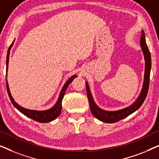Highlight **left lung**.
Segmentation results:
<instances>
[{"label":"left lung","mask_w":159,"mask_h":159,"mask_svg":"<svg viewBox=\"0 0 159 159\" xmlns=\"http://www.w3.org/2000/svg\"><path fill=\"white\" fill-rule=\"evenodd\" d=\"M140 45L141 48H142L145 60L144 82H143V88L142 89V91H141L140 96L138 97L137 101L132 106L124 108V109L116 111H106L101 109V108L98 107L96 104L95 103L94 101H93L92 95H91L90 91V88H89L88 83L86 82L87 95H88L91 112H92L93 116L95 118L99 119L100 121H103V122L106 123H115L116 121H120L138 110L142 106L143 102H144L145 98L147 96L149 88L150 72H151V58L148 48L146 43H145V34L143 31H142V37H141L140 39Z\"/></svg>","instance_id":"left-lung-1"}]
</instances>
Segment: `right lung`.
<instances>
[{
  "instance_id": "right-lung-1",
  "label": "right lung",
  "mask_w": 159,
  "mask_h": 159,
  "mask_svg": "<svg viewBox=\"0 0 159 159\" xmlns=\"http://www.w3.org/2000/svg\"><path fill=\"white\" fill-rule=\"evenodd\" d=\"M13 42L11 45H10L9 48L8 49L7 52V56H6V73H7L8 70V60H9V53H10V50L11 48L13 45ZM76 77V75H74L72 77L69 78L68 81L66 82V84H64V86L63 87L61 91L59 98H58L57 102H56V105L53 106V108H51V109L46 110V111H34V110H30V109H26V108L21 107L19 105H18L16 102L14 101V100L13 99V98L11 95V93L9 91V88H8V84L7 82V80H6V88H7V92L8 95L9 96V98L15 107L18 109L21 113H22L23 114H25V116H27L29 118L33 119L34 121H38L40 123H47L50 122V121L54 120L61 114V108H62V100L64 98V95L66 93V90L67 88H68L69 84L73 81V80Z\"/></svg>"
}]
</instances>
